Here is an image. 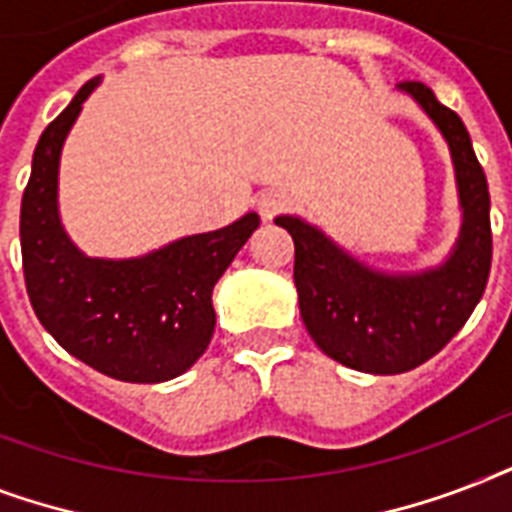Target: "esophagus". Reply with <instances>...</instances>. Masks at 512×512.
Wrapping results in <instances>:
<instances>
[{
	"instance_id": "obj_1",
	"label": "esophagus",
	"mask_w": 512,
	"mask_h": 512,
	"mask_svg": "<svg viewBox=\"0 0 512 512\" xmlns=\"http://www.w3.org/2000/svg\"><path fill=\"white\" fill-rule=\"evenodd\" d=\"M292 207V199H289L287 191H279V188H268L257 196V212L263 220H273L281 212H287Z\"/></svg>"
}]
</instances>
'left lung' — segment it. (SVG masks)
I'll return each instance as SVG.
<instances>
[{"instance_id": "obj_1", "label": "left lung", "mask_w": 512, "mask_h": 512, "mask_svg": "<svg viewBox=\"0 0 512 512\" xmlns=\"http://www.w3.org/2000/svg\"><path fill=\"white\" fill-rule=\"evenodd\" d=\"M449 143L462 228L452 255L420 273H382L350 257L316 225L281 215L295 241V287L308 335L356 372L401 374L452 340L484 295L492 268L489 185L465 124L422 82H401Z\"/></svg>"}]
</instances>
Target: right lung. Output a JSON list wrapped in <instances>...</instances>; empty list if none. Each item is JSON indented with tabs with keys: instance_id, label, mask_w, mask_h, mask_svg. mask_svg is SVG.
I'll list each match as a JSON object with an SVG mask.
<instances>
[{
	"instance_id": "right-lung-1",
	"label": "right lung",
	"mask_w": 512,
	"mask_h": 512,
	"mask_svg": "<svg viewBox=\"0 0 512 512\" xmlns=\"http://www.w3.org/2000/svg\"><path fill=\"white\" fill-rule=\"evenodd\" d=\"M90 79L36 143L20 201V252L28 300L58 345L122 382H164L196 364L215 332L212 289L260 217L196 233L130 260L87 257L58 215L63 140L98 87Z\"/></svg>"
}]
</instances>
